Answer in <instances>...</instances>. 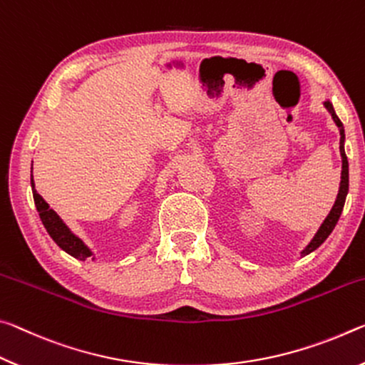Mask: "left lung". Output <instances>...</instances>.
Instances as JSON below:
<instances>
[{
	"instance_id": "obj_1",
	"label": "left lung",
	"mask_w": 365,
	"mask_h": 365,
	"mask_svg": "<svg viewBox=\"0 0 365 365\" xmlns=\"http://www.w3.org/2000/svg\"><path fill=\"white\" fill-rule=\"evenodd\" d=\"M325 106L327 110L331 113L333 116V121L336 123V126L339 128V152H341V158H343V171H341V184H339V192L336 197V202H334V205L331 208V212L328 213V217L325 218V222L322 223L320 230L317 231V235L315 237L310 241L309 246L302 250V255H307L312 252V250L317 249L319 246L324 244L325 239L331 235V231L334 230V226H336L339 217H341V212H343V207H344V200H346V195H348V189H349V171H348V158H346V153H344V129H343V123L339 121V118L336 116V113L333 110V105L330 101H325Z\"/></svg>"
}]
</instances>
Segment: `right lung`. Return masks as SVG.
I'll return each mask as SVG.
<instances>
[{
	"label": "right lung",
	"instance_id": "add662e5",
	"mask_svg": "<svg viewBox=\"0 0 365 365\" xmlns=\"http://www.w3.org/2000/svg\"><path fill=\"white\" fill-rule=\"evenodd\" d=\"M32 181V192H34V200H35V207H37V212L40 215L41 223L48 231V235L51 236L53 241H55L59 247L63 250H66L69 255L76 257L79 260H86L87 257H91V250H88L83 242L81 241L79 237H76L73 232L68 230L61 218L58 217L56 212L50 208V205L41 199V195L35 190V184H34V178L31 179Z\"/></svg>",
	"mask_w": 365,
	"mask_h": 365
}]
</instances>
